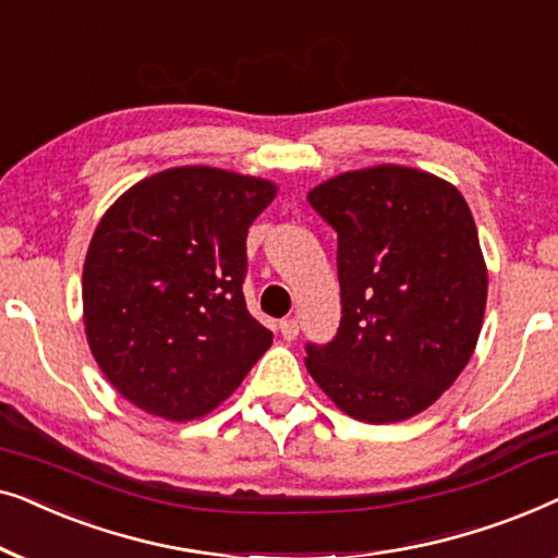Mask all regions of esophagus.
Returning <instances> with one entry per match:
<instances>
[{
    "label": "esophagus",
    "mask_w": 558,
    "mask_h": 558,
    "mask_svg": "<svg viewBox=\"0 0 558 558\" xmlns=\"http://www.w3.org/2000/svg\"><path fill=\"white\" fill-rule=\"evenodd\" d=\"M279 330H281V338H284V340H294L296 335H300V319H296V317L281 319Z\"/></svg>",
    "instance_id": "1"
}]
</instances>
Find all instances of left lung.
<instances>
[{
	"instance_id": "obj_1",
	"label": "left lung",
	"mask_w": 558,
	"mask_h": 558,
	"mask_svg": "<svg viewBox=\"0 0 558 558\" xmlns=\"http://www.w3.org/2000/svg\"><path fill=\"white\" fill-rule=\"evenodd\" d=\"M307 201L338 233L342 317L307 342L310 376L353 418L401 422L454 384L477 345L487 271L449 182L411 167L345 172Z\"/></svg>"
}]
</instances>
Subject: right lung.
Returning <instances> with one entry per match:
<instances>
[{
	"label": "right lung",
	"instance_id": "right-lung-1",
	"mask_svg": "<svg viewBox=\"0 0 558 558\" xmlns=\"http://www.w3.org/2000/svg\"><path fill=\"white\" fill-rule=\"evenodd\" d=\"M277 187L213 167L142 180L83 264L90 353L147 414L190 422L231 396L274 335L246 310V235Z\"/></svg>",
	"mask_w": 558,
	"mask_h": 558
}]
</instances>
